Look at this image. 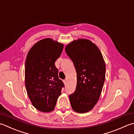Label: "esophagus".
Instances as JSON below:
<instances>
[{"label":"esophagus","mask_w":134,"mask_h":134,"mask_svg":"<svg viewBox=\"0 0 134 134\" xmlns=\"http://www.w3.org/2000/svg\"><path fill=\"white\" fill-rule=\"evenodd\" d=\"M64 83L65 85H66L67 84V80H64Z\"/></svg>","instance_id":"obj_1"}]
</instances>
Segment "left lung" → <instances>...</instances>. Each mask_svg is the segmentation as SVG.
<instances>
[{"instance_id": "obj_1", "label": "left lung", "mask_w": 134, "mask_h": 134, "mask_svg": "<svg viewBox=\"0 0 134 134\" xmlns=\"http://www.w3.org/2000/svg\"><path fill=\"white\" fill-rule=\"evenodd\" d=\"M77 73V86L69 95L73 110L84 113L93 109L101 94L105 79L106 66L102 53L88 39L73 40L65 47Z\"/></svg>"}]
</instances>
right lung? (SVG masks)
<instances>
[{
  "label": "right lung",
  "mask_w": 134,
  "mask_h": 134,
  "mask_svg": "<svg viewBox=\"0 0 134 134\" xmlns=\"http://www.w3.org/2000/svg\"><path fill=\"white\" fill-rule=\"evenodd\" d=\"M64 44L50 38L37 42L29 51L25 61V87L33 106L43 112L53 111L64 84L58 77L55 62Z\"/></svg>",
  "instance_id": "add662e5"
}]
</instances>
